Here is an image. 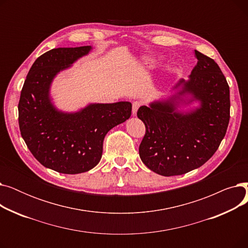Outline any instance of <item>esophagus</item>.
Here are the masks:
<instances>
[{"label":"esophagus","mask_w":248,"mask_h":248,"mask_svg":"<svg viewBox=\"0 0 248 248\" xmlns=\"http://www.w3.org/2000/svg\"><path fill=\"white\" fill-rule=\"evenodd\" d=\"M141 106V102L140 101H134L133 102V115H137V112H138V109L140 108V107Z\"/></svg>","instance_id":"obj_1"}]
</instances>
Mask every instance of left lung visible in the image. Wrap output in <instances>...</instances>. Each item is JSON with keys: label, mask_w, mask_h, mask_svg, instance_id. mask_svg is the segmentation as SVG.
Segmentation results:
<instances>
[{"label": "left lung", "mask_w": 248, "mask_h": 248, "mask_svg": "<svg viewBox=\"0 0 248 248\" xmlns=\"http://www.w3.org/2000/svg\"><path fill=\"white\" fill-rule=\"evenodd\" d=\"M197 64L174 93L142 106L138 117L146 125L139 153L150 170L162 176L183 175L209 160L225 137L230 119L229 86L218 64L194 50ZM194 102L199 107L182 110Z\"/></svg>", "instance_id": "1"}]
</instances>
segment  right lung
Masks as SVG:
<instances>
[{"mask_svg":"<svg viewBox=\"0 0 248 248\" xmlns=\"http://www.w3.org/2000/svg\"><path fill=\"white\" fill-rule=\"evenodd\" d=\"M91 46L52 49L33 63L19 100V126L26 145L44 167L62 174L94 168L106 135L132 114V103H89L77 111L58 109L50 94L54 78L89 54Z\"/></svg>","mask_w":248,"mask_h":248,"instance_id":"obj_1","label":"right lung"}]
</instances>
